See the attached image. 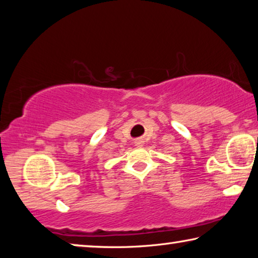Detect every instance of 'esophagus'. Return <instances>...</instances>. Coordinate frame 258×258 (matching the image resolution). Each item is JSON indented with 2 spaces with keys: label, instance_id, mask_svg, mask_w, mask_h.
<instances>
[{
  "label": "esophagus",
  "instance_id": "obj_1",
  "mask_svg": "<svg viewBox=\"0 0 258 258\" xmlns=\"http://www.w3.org/2000/svg\"><path fill=\"white\" fill-rule=\"evenodd\" d=\"M134 143H135V146H137V147H142L143 146V142L141 141V140H137V141H135Z\"/></svg>",
  "mask_w": 258,
  "mask_h": 258
}]
</instances>
